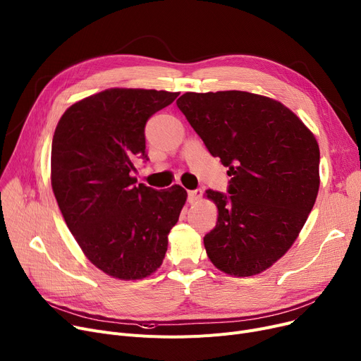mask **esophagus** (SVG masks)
<instances>
[{
  "label": "esophagus",
  "mask_w": 361,
  "mask_h": 361,
  "mask_svg": "<svg viewBox=\"0 0 361 361\" xmlns=\"http://www.w3.org/2000/svg\"><path fill=\"white\" fill-rule=\"evenodd\" d=\"M202 196H203L202 188H196V190H190L187 193V200L188 203H196Z\"/></svg>",
  "instance_id": "34e87169"
}]
</instances>
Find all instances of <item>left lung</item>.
<instances>
[{
  "label": "left lung",
  "instance_id": "8db88e82",
  "mask_svg": "<svg viewBox=\"0 0 361 361\" xmlns=\"http://www.w3.org/2000/svg\"><path fill=\"white\" fill-rule=\"evenodd\" d=\"M177 106L214 158L228 195L207 190L216 226L203 238L218 269L252 276L291 247L319 192V145L293 111L260 94L187 92Z\"/></svg>",
  "mask_w": 361,
  "mask_h": 361
}]
</instances>
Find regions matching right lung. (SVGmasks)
<instances>
[{
  "label": "right lung",
  "mask_w": 361,
  "mask_h": 361,
  "mask_svg": "<svg viewBox=\"0 0 361 361\" xmlns=\"http://www.w3.org/2000/svg\"><path fill=\"white\" fill-rule=\"evenodd\" d=\"M177 92L108 89L71 105L55 128L51 184L68 230L94 267L142 279L165 257L187 199L181 185L155 190L131 177L146 154L145 126Z\"/></svg>",
  "instance_id": "obj_1"
}]
</instances>
